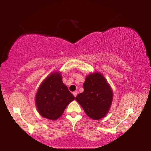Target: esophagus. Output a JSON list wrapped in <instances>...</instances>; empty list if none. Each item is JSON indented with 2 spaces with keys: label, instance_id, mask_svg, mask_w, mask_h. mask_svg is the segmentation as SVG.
I'll return each mask as SVG.
<instances>
[{
  "label": "esophagus",
  "instance_id": "1",
  "mask_svg": "<svg viewBox=\"0 0 151 151\" xmlns=\"http://www.w3.org/2000/svg\"><path fill=\"white\" fill-rule=\"evenodd\" d=\"M73 95L74 97H76V96H77V95H78V91H73Z\"/></svg>",
  "mask_w": 151,
  "mask_h": 151
}]
</instances>
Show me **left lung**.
<instances>
[{
    "label": "left lung",
    "mask_w": 151,
    "mask_h": 151,
    "mask_svg": "<svg viewBox=\"0 0 151 151\" xmlns=\"http://www.w3.org/2000/svg\"><path fill=\"white\" fill-rule=\"evenodd\" d=\"M83 87L84 92L78 94L76 100L91 119L104 117L113 100L112 89L106 79L98 72L91 73L86 76Z\"/></svg>",
    "instance_id": "left-lung-1"
}]
</instances>
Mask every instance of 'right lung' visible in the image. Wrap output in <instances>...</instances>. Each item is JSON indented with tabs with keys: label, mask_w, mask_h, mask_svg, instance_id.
<instances>
[{
	"label": "right lung",
	"mask_w": 151,
	"mask_h": 151,
	"mask_svg": "<svg viewBox=\"0 0 151 151\" xmlns=\"http://www.w3.org/2000/svg\"><path fill=\"white\" fill-rule=\"evenodd\" d=\"M74 99L63 82L60 73L55 72L47 76L39 86L36 105L41 116L55 120L63 114L66 107Z\"/></svg>",
	"instance_id": "obj_1"
}]
</instances>
